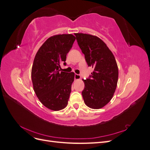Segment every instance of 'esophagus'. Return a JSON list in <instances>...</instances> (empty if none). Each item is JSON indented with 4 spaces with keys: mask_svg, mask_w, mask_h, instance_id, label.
<instances>
[{
    "mask_svg": "<svg viewBox=\"0 0 150 150\" xmlns=\"http://www.w3.org/2000/svg\"><path fill=\"white\" fill-rule=\"evenodd\" d=\"M74 79L76 80L80 79H81V76L79 74H75V75H74Z\"/></svg>",
    "mask_w": 150,
    "mask_h": 150,
    "instance_id": "1",
    "label": "esophagus"
}]
</instances>
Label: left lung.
Returning a JSON list of instances; mask_svg holds the SVG:
<instances>
[{
  "instance_id": "1",
  "label": "left lung",
  "mask_w": 150,
  "mask_h": 150,
  "mask_svg": "<svg viewBox=\"0 0 150 150\" xmlns=\"http://www.w3.org/2000/svg\"><path fill=\"white\" fill-rule=\"evenodd\" d=\"M74 35L88 66L94 69L89 78L83 79L84 103L90 108L100 109L111 101L116 88L118 68L115 57L97 36L83 33Z\"/></svg>"
}]
</instances>
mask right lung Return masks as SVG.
Returning a JSON list of instances; mask_svg holds the SVG:
<instances>
[{"mask_svg": "<svg viewBox=\"0 0 150 150\" xmlns=\"http://www.w3.org/2000/svg\"><path fill=\"white\" fill-rule=\"evenodd\" d=\"M75 36L59 34L48 38L36 53L31 71L34 92L44 106L59 111L67 105L74 73L60 72Z\"/></svg>", "mask_w": 150, "mask_h": 150, "instance_id": "1", "label": "right lung"}]
</instances>
